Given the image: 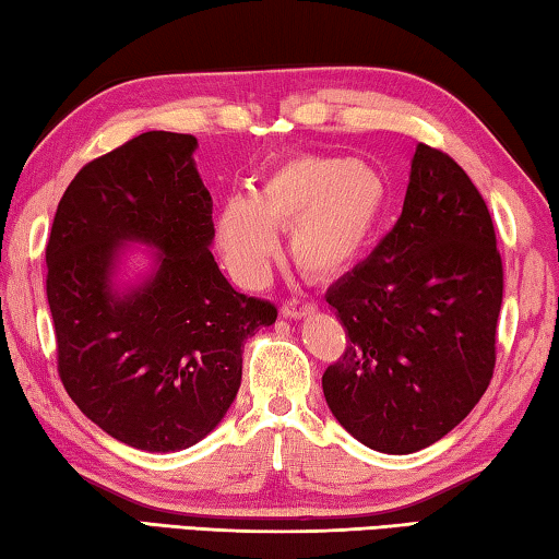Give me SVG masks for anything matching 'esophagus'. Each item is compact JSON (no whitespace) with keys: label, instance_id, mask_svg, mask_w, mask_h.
Returning <instances> with one entry per match:
<instances>
[{"label":"esophagus","instance_id":"esophagus-1","mask_svg":"<svg viewBox=\"0 0 559 559\" xmlns=\"http://www.w3.org/2000/svg\"><path fill=\"white\" fill-rule=\"evenodd\" d=\"M316 310V306H310V302H302V300H296L290 298L281 306V316L283 318H290V320H298V318H306Z\"/></svg>","mask_w":559,"mask_h":559}]
</instances>
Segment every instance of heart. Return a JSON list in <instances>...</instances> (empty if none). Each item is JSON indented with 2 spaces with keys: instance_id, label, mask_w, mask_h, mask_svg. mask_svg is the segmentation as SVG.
<instances>
[{
  "instance_id": "1",
  "label": "heart",
  "mask_w": 559,
  "mask_h": 559,
  "mask_svg": "<svg viewBox=\"0 0 559 559\" xmlns=\"http://www.w3.org/2000/svg\"><path fill=\"white\" fill-rule=\"evenodd\" d=\"M390 206L380 167L343 155H293L261 179L257 192L226 200L216 236L236 276L259 281L290 231L293 263L330 281L367 257Z\"/></svg>"
}]
</instances>
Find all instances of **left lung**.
Returning a JSON list of instances; mask_svg holds the SVG:
<instances>
[{
  "label": "left lung",
  "instance_id": "left-lung-1",
  "mask_svg": "<svg viewBox=\"0 0 559 559\" xmlns=\"http://www.w3.org/2000/svg\"><path fill=\"white\" fill-rule=\"evenodd\" d=\"M325 300L347 335L325 402L359 443L414 453L466 419L493 377L503 263L484 197L447 153L416 145L394 229Z\"/></svg>",
  "mask_w": 559,
  "mask_h": 559
}]
</instances>
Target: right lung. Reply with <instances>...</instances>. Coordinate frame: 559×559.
Returning <instances> with one entry per match:
<instances>
[{
  "instance_id": "obj_1",
  "label": "right lung",
  "mask_w": 559,
  "mask_h": 559,
  "mask_svg": "<svg viewBox=\"0 0 559 559\" xmlns=\"http://www.w3.org/2000/svg\"><path fill=\"white\" fill-rule=\"evenodd\" d=\"M194 150V135L150 130L93 159L63 192L46 246L66 392L108 437L150 453L219 427L241 386L243 343L278 316L216 266ZM128 245L154 249L151 269L118 284Z\"/></svg>"
}]
</instances>
